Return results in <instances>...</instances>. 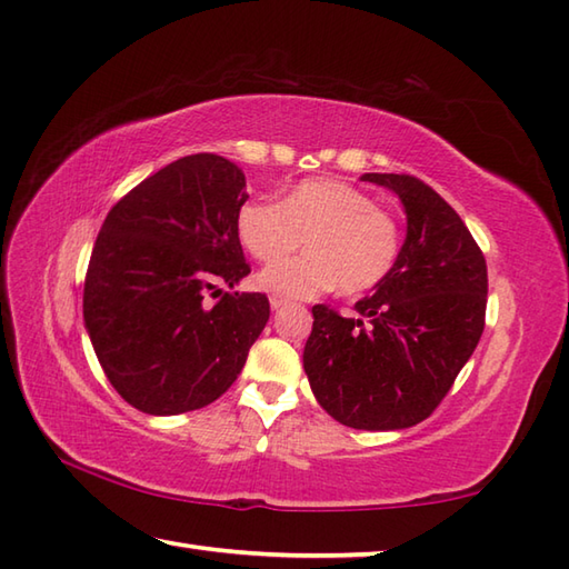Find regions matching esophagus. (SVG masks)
<instances>
[{
	"mask_svg": "<svg viewBox=\"0 0 569 569\" xmlns=\"http://www.w3.org/2000/svg\"><path fill=\"white\" fill-rule=\"evenodd\" d=\"M269 303H271V308H273V310H278V308H283V306L288 303V300H286L283 296H271V298H269Z\"/></svg>",
	"mask_w": 569,
	"mask_h": 569,
	"instance_id": "1",
	"label": "esophagus"
}]
</instances>
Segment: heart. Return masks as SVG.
Here are the masks:
<instances>
[{
    "mask_svg": "<svg viewBox=\"0 0 569 569\" xmlns=\"http://www.w3.org/2000/svg\"><path fill=\"white\" fill-rule=\"evenodd\" d=\"M241 244L259 261H274L309 237V257L266 266L257 286L283 298H316L340 286L365 293L391 273L401 251L393 214L365 190L335 178L298 183L283 202L251 200L237 214Z\"/></svg>",
    "mask_w": 569,
    "mask_h": 569,
    "instance_id": "1",
    "label": "heart"
}]
</instances>
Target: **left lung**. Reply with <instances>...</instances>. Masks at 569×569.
<instances>
[{
	"instance_id": "8db88e82",
	"label": "left lung",
	"mask_w": 569,
	"mask_h": 569,
	"mask_svg": "<svg viewBox=\"0 0 569 569\" xmlns=\"http://www.w3.org/2000/svg\"><path fill=\"white\" fill-rule=\"evenodd\" d=\"M396 192L406 241L373 296L342 318L312 308L303 369L318 403L347 428L403 430L452 389L485 332L487 261L459 214L413 176L365 173Z\"/></svg>"
}]
</instances>
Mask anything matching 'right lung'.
I'll return each instance as SVG.
<instances>
[{"instance_id": "obj_1", "label": "right lung", "mask_w": 569, "mask_h": 569, "mask_svg": "<svg viewBox=\"0 0 569 569\" xmlns=\"http://www.w3.org/2000/svg\"><path fill=\"white\" fill-rule=\"evenodd\" d=\"M241 168L192 153L127 192L107 214L84 276L82 316L107 379L129 406L178 416L217 401L269 322L263 293L234 288L251 269L237 234Z\"/></svg>"}]
</instances>
